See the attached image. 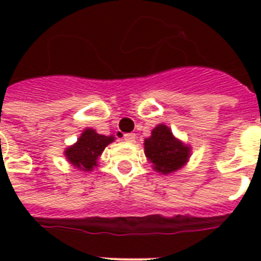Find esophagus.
Here are the masks:
<instances>
[{
  "mask_svg": "<svg viewBox=\"0 0 261 261\" xmlns=\"http://www.w3.org/2000/svg\"><path fill=\"white\" fill-rule=\"evenodd\" d=\"M123 138H124V141H127V142H134L135 134H133V133H127V134L123 135Z\"/></svg>",
  "mask_w": 261,
  "mask_h": 261,
  "instance_id": "obj_1",
  "label": "esophagus"
}]
</instances>
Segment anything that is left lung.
Instances as JSON below:
<instances>
[{"instance_id":"8db88e82","label":"left lung","mask_w":261,"mask_h":261,"mask_svg":"<svg viewBox=\"0 0 261 261\" xmlns=\"http://www.w3.org/2000/svg\"><path fill=\"white\" fill-rule=\"evenodd\" d=\"M145 154L153 163L154 171L169 174L187 163L190 147L174 138L167 126L159 124L150 138L145 139Z\"/></svg>"}]
</instances>
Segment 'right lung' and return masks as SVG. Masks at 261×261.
Returning a JSON list of instances; mask_svg holds the SVG:
<instances>
[{"instance_id": "add662e5", "label": "right lung", "mask_w": 261, "mask_h": 261, "mask_svg": "<svg viewBox=\"0 0 261 261\" xmlns=\"http://www.w3.org/2000/svg\"><path fill=\"white\" fill-rule=\"evenodd\" d=\"M114 141V137L97 134L92 128H87L80 137L75 145L66 149L65 155L80 171H90L97 165L98 155L101 154L107 145Z\"/></svg>"}]
</instances>
